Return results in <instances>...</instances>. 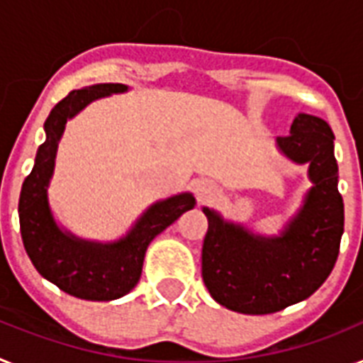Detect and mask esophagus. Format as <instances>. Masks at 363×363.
Segmentation results:
<instances>
[{
  "instance_id": "esophagus-1",
  "label": "esophagus",
  "mask_w": 363,
  "mask_h": 363,
  "mask_svg": "<svg viewBox=\"0 0 363 363\" xmlns=\"http://www.w3.org/2000/svg\"><path fill=\"white\" fill-rule=\"evenodd\" d=\"M193 189L194 194H196V200H199L200 203H206L209 202V200H213L218 193L217 185H215L211 179H196Z\"/></svg>"
}]
</instances>
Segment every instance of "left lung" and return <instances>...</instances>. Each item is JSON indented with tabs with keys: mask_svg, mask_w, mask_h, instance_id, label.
<instances>
[{
	"mask_svg": "<svg viewBox=\"0 0 363 363\" xmlns=\"http://www.w3.org/2000/svg\"><path fill=\"white\" fill-rule=\"evenodd\" d=\"M277 143L291 161L308 163L313 184L280 235H257L203 208V284L218 304L248 315L274 313L313 295L336 265L345 223L330 125L298 113Z\"/></svg>",
	"mask_w": 363,
	"mask_h": 363,
	"instance_id": "obj_1",
	"label": "left lung"
}]
</instances>
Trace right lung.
Returning a JSON list of instances; mask_svg holds the SVG:
<instances>
[{"label":"right lung","instance_id":"1","mask_svg":"<svg viewBox=\"0 0 363 363\" xmlns=\"http://www.w3.org/2000/svg\"><path fill=\"white\" fill-rule=\"evenodd\" d=\"M125 91L122 83H100L72 91L53 107L44 122L46 140L38 146L18 202L23 247L35 269L59 289L85 301H115L130 293L139 282L152 239L196 203L191 193L155 202L124 238L113 242L85 241L57 226L48 203V185L67 121L91 101Z\"/></svg>","mask_w":363,"mask_h":363}]
</instances>
